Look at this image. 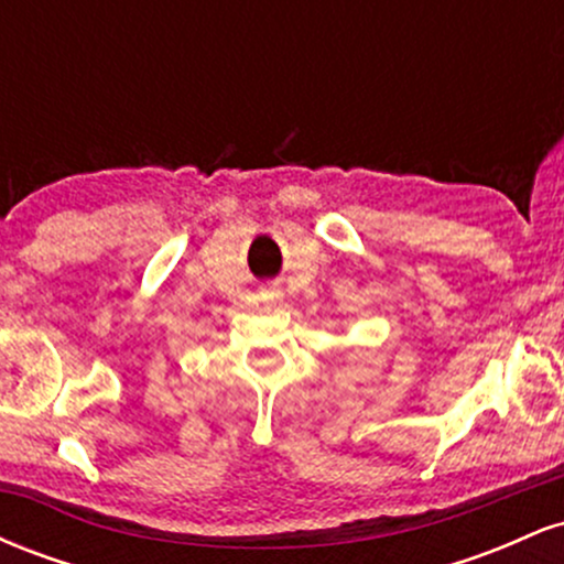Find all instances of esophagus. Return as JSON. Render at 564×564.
Returning a JSON list of instances; mask_svg holds the SVG:
<instances>
[{"instance_id":"esophagus-1","label":"esophagus","mask_w":564,"mask_h":564,"mask_svg":"<svg viewBox=\"0 0 564 564\" xmlns=\"http://www.w3.org/2000/svg\"><path fill=\"white\" fill-rule=\"evenodd\" d=\"M262 296H264V300H275L278 291H273V289H264V291H262Z\"/></svg>"}]
</instances>
